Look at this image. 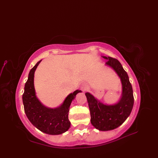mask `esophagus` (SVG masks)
I'll use <instances>...</instances> for the list:
<instances>
[{
  "label": "esophagus",
  "instance_id": "obj_1",
  "mask_svg": "<svg viewBox=\"0 0 158 158\" xmlns=\"http://www.w3.org/2000/svg\"><path fill=\"white\" fill-rule=\"evenodd\" d=\"M82 88L83 89H86L87 88V85H82Z\"/></svg>",
  "mask_w": 158,
  "mask_h": 158
}]
</instances>
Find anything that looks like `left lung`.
I'll list each match as a JSON object with an SVG mask.
<instances>
[{"instance_id":"obj_1","label":"left lung","mask_w":158,"mask_h":158,"mask_svg":"<svg viewBox=\"0 0 158 158\" xmlns=\"http://www.w3.org/2000/svg\"><path fill=\"white\" fill-rule=\"evenodd\" d=\"M108 60L106 64L117 73L122 84V95L119 102L113 106L101 103L89 93H86L91 116V123L99 131H110L119 127L130 115L134 104L133 91L127 72L118 60L103 56Z\"/></svg>"}]
</instances>
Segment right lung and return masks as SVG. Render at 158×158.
Listing matches in <instances>:
<instances>
[{
	"mask_svg": "<svg viewBox=\"0 0 158 158\" xmlns=\"http://www.w3.org/2000/svg\"><path fill=\"white\" fill-rule=\"evenodd\" d=\"M38 61L29 72L28 79L25 84L22 101L27 117L33 126L48 135H57L68 131L70 126L69 112L71 102L81 90H76L65 98L63 104L57 108L46 107L38 101L35 95L34 74Z\"/></svg>",
	"mask_w": 158,
	"mask_h": 158,
	"instance_id": "right-lung-1",
	"label": "right lung"
}]
</instances>
